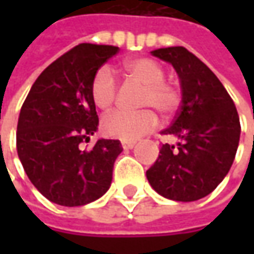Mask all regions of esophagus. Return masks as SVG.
<instances>
[{
    "label": "esophagus",
    "instance_id": "1",
    "mask_svg": "<svg viewBox=\"0 0 254 254\" xmlns=\"http://www.w3.org/2000/svg\"><path fill=\"white\" fill-rule=\"evenodd\" d=\"M135 145V141L134 140H122V147L124 150H130Z\"/></svg>",
    "mask_w": 254,
    "mask_h": 254
}]
</instances>
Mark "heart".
<instances>
[{
    "mask_svg": "<svg viewBox=\"0 0 254 254\" xmlns=\"http://www.w3.org/2000/svg\"><path fill=\"white\" fill-rule=\"evenodd\" d=\"M124 72L132 82L141 84L140 107H150L140 112H113L106 114L102 120V131L109 137L122 140H135L154 131L158 127V116L168 117L178 110L182 99L181 87L172 80L165 79V69L151 58H134L126 61ZM93 103L100 110H109L114 106L119 94V83L113 72L103 66L94 76L90 84Z\"/></svg>",
    "mask_w": 254,
    "mask_h": 254,
    "instance_id": "1",
    "label": "heart"
}]
</instances>
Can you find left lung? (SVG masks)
I'll return each mask as SVG.
<instances>
[{
  "label": "left lung",
  "instance_id": "left-lung-1",
  "mask_svg": "<svg viewBox=\"0 0 254 254\" xmlns=\"http://www.w3.org/2000/svg\"><path fill=\"white\" fill-rule=\"evenodd\" d=\"M151 54L175 67L182 102L172 124L162 131L180 142L162 145L147 180L168 199L198 200L229 172L239 145V114L216 74L188 49L172 46Z\"/></svg>",
  "mask_w": 254,
  "mask_h": 254
}]
</instances>
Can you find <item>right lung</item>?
I'll list each match as a JSON object with an SVG mask.
<instances>
[{"label":"right lung","mask_w":254,"mask_h":254,"mask_svg":"<svg viewBox=\"0 0 254 254\" xmlns=\"http://www.w3.org/2000/svg\"><path fill=\"white\" fill-rule=\"evenodd\" d=\"M117 52L113 45L74 46L39 74L21 107L18 157L35 188L58 205L82 206L110 188L120 141L99 140L89 150L82 144L99 124L93 76Z\"/></svg>","instance_id":"obj_1"}]
</instances>
